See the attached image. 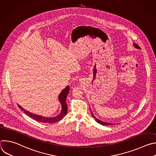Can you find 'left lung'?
<instances>
[{
	"label": "left lung",
	"instance_id": "left-lung-1",
	"mask_svg": "<svg viewBox=\"0 0 156 156\" xmlns=\"http://www.w3.org/2000/svg\"><path fill=\"white\" fill-rule=\"evenodd\" d=\"M133 46H134V47H135L136 49H140V46H138L136 44L133 43ZM90 110H91V108H90ZM91 114H92L93 117L96 120V121L98 123H100V124H101V125H115V123H108V122H103V121H102V120H101L97 119V118L94 115V114H93V113L91 110ZM116 125H117V124H116Z\"/></svg>",
	"mask_w": 156,
	"mask_h": 156
}]
</instances>
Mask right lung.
Wrapping results in <instances>:
<instances>
[{
    "label": "right lung",
    "mask_w": 156,
    "mask_h": 156,
    "mask_svg": "<svg viewBox=\"0 0 156 156\" xmlns=\"http://www.w3.org/2000/svg\"><path fill=\"white\" fill-rule=\"evenodd\" d=\"M70 90V86H67L60 93V94L58 97V99L59 102L61 104L62 110H61L60 113L58 115L55 116V117H44V116H41L39 115L34 114L31 113V112H29V111L25 110V108H23V107L18 104V106L21 110L23 111L25 114H26L28 116H29L30 117L32 118L33 119H34L36 121H38L39 122H42V123H47L57 122V121L62 120L63 118V117L66 114V113H67L68 108H67V105H66V96H67V94L69 93Z\"/></svg>",
    "instance_id": "obj_1"
}]
</instances>
